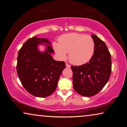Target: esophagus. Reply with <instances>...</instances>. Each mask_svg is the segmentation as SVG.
Returning <instances> with one entry per match:
<instances>
[{
  "label": "esophagus",
  "mask_w": 127,
  "mask_h": 127,
  "mask_svg": "<svg viewBox=\"0 0 127 127\" xmlns=\"http://www.w3.org/2000/svg\"><path fill=\"white\" fill-rule=\"evenodd\" d=\"M66 66L67 67H69V68H70V65H69V64L66 63Z\"/></svg>",
  "instance_id": "34e87169"
}]
</instances>
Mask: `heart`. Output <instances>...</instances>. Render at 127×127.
<instances>
[{
  "mask_svg": "<svg viewBox=\"0 0 127 127\" xmlns=\"http://www.w3.org/2000/svg\"><path fill=\"white\" fill-rule=\"evenodd\" d=\"M53 47L61 60H65L68 53L69 60L75 65H82L93 58L95 49L94 40L91 36L70 33L62 35L59 43L54 42Z\"/></svg>",
  "mask_w": 127,
  "mask_h": 127,
  "instance_id": "heart-1",
  "label": "heart"
}]
</instances>
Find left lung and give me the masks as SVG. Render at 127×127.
<instances>
[{
	"instance_id": "obj_1",
	"label": "left lung",
	"mask_w": 127,
	"mask_h": 127,
	"mask_svg": "<svg viewBox=\"0 0 127 127\" xmlns=\"http://www.w3.org/2000/svg\"><path fill=\"white\" fill-rule=\"evenodd\" d=\"M91 37L95 43L93 58L84 65L71 66L74 89L84 96L98 94L107 83L112 71L111 55L106 45L95 34Z\"/></svg>"
}]
</instances>
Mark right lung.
<instances>
[{"mask_svg": "<svg viewBox=\"0 0 127 127\" xmlns=\"http://www.w3.org/2000/svg\"><path fill=\"white\" fill-rule=\"evenodd\" d=\"M42 44L46 46L44 52L38 49V45ZM51 46L48 39L33 37L25 41L18 51L17 71L19 79L33 96L44 98L51 95L66 67L65 62L57 61L51 57L54 51Z\"/></svg>", "mask_w": 127, "mask_h": 127, "instance_id": "add662e5", "label": "right lung"}]
</instances>
